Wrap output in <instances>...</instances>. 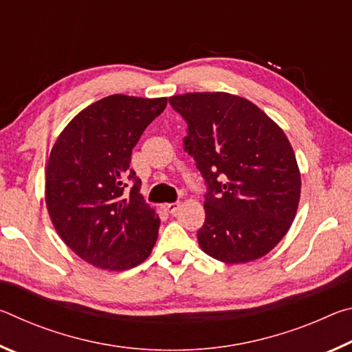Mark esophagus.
Returning a JSON list of instances; mask_svg holds the SVG:
<instances>
[{"label":"esophagus","mask_w":352,"mask_h":352,"mask_svg":"<svg viewBox=\"0 0 352 352\" xmlns=\"http://www.w3.org/2000/svg\"><path fill=\"white\" fill-rule=\"evenodd\" d=\"M178 208H180V204L178 201H174V204H166L164 205V210L168 211L169 214H175L178 211Z\"/></svg>","instance_id":"34e87169"}]
</instances>
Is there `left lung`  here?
<instances>
[{"mask_svg": "<svg viewBox=\"0 0 352 352\" xmlns=\"http://www.w3.org/2000/svg\"><path fill=\"white\" fill-rule=\"evenodd\" d=\"M188 124L184 151L208 186L199 245L226 264L265 256L287 233L301 175L287 136L248 99L230 93L169 98Z\"/></svg>", "mask_w": 352, "mask_h": 352, "instance_id": "left-lung-1", "label": "left lung"}]
</instances>
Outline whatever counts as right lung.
I'll use <instances>...</instances> for the list:
<instances>
[{"label": "right lung", "instance_id": "obj_1", "mask_svg": "<svg viewBox=\"0 0 352 352\" xmlns=\"http://www.w3.org/2000/svg\"><path fill=\"white\" fill-rule=\"evenodd\" d=\"M168 98L111 94L58 135L45 170V201L57 234L88 264L129 270L144 262L158 237L160 217L140 194L130 169L142 132Z\"/></svg>", "mask_w": 352, "mask_h": 352}]
</instances>
